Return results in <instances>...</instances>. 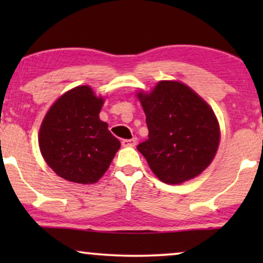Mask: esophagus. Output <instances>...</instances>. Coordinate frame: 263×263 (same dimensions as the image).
<instances>
[{
	"label": "esophagus",
	"mask_w": 263,
	"mask_h": 263,
	"mask_svg": "<svg viewBox=\"0 0 263 263\" xmlns=\"http://www.w3.org/2000/svg\"><path fill=\"white\" fill-rule=\"evenodd\" d=\"M136 142H138V139L136 138H133L129 140H122V145L124 147H134L136 145Z\"/></svg>",
	"instance_id": "1"
}]
</instances>
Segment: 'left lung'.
<instances>
[{
  "instance_id": "left-lung-1",
  "label": "left lung",
  "mask_w": 263,
  "mask_h": 263,
  "mask_svg": "<svg viewBox=\"0 0 263 263\" xmlns=\"http://www.w3.org/2000/svg\"><path fill=\"white\" fill-rule=\"evenodd\" d=\"M136 97L148 128V139L138 149L153 174L167 184L199 176L212 163L220 140L212 107L178 81H159L152 92Z\"/></svg>"
}]
</instances>
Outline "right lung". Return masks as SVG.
<instances>
[{
  "label": "right lung",
  "mask_w": 263,
  "mask_h": 263,
  "mask_svg": "<svg viewBox=\"0 0 263 263\" xmlns=\"http://www.w3.org/2000/svg\"><path fill=\"white\" fill-rule=\"evenodd\" d=\"M104 99L89 86L64 93L50 107L39 129V148L56 175L81 184L96 183L121 147L100 121Z\"/></svg>",
  "instance_id": "1"
}]
</instances>
